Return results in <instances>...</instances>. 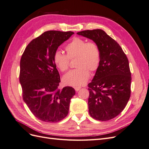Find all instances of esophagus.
I'll return each instance as SVG.
<instances>
[{
	"instance_id": "1",
	"label": "esophagus",
	"mask_w": 149,
	"mask_h": 149,
	"mask_svg": "<svg viewBox=\"0 0 149 149\" xmlns=\"http://www.w3.org/2000/svg\"><path fill=\"white\" fill-rule=\"evenodd\" d=\"M80 89H81L80 87H75L74 88V89H75L76 91H78Z\"/></svg>"
}]
</instances>
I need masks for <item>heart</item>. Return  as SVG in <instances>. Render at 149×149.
<instances>
[{
    "label": "heart",
    "instance_id": "obj_1",
    "mask_svg": "<svg viewBox=\"0 0 149 149\" xmlns=\"http://www.w3.org/2000/svg\"><path fill=\"white\" fill-rule=\"evenodd\" d=\"M67 55L60 51H56L53 61L56 67L61 72L68 70L70 59L76 57L77 69L70 71L63 78L65 85L79 87L83 86L89 78L90 72L96 71L100 64L101 54L97 45L93 42L75 37L65 47Z\"/></svg>",
    "mask_w": 149,
    "mask_h": 149
}]
</instances>
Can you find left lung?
Segmentation results:
<instances>
[{
	"label": "left lung",
	"mask_w": 149,
	"mask_h": 149,
	"mask_svg": "<svg viewBox=\"0 0 149 149\" xmlns=\"http://www.w3.org/2000/svg\"><path fill=\"white\" fill-rule=\"evenodd\" d=\"M78 35L95 43L100 50V64L88 84L89 113L94 119L106 121L124 110L130 96L129 61L119 45L101 29L84 30Z\"/></svg>",
	"instance_id": "8db88e82"
}]
</instances>
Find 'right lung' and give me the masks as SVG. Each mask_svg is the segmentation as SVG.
Listing matches in <instances>:
<instances>
[{"label":"right lung","instance_id":"obj_1","mask_svg":"<svg viewBox=\"0 0 149 149\" xmlns=\"http://www.w3.org/2000/svg\"><path fill=\"white\" fill-rule=\"evenodd\" d=\"M73 34V31H45L31 41L21 58L23 100L36 118L46 123H57L66 118L75 94L72 87L58 89L61 81L53 61L58 48Z\"/></svg>","mask_w":149,"mask_h":149}]
</instances>
